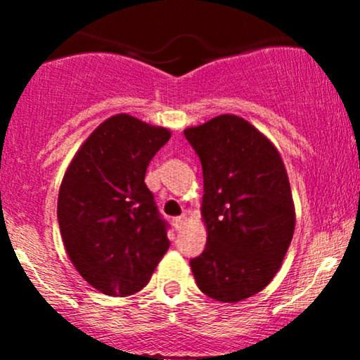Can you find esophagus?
<instances>
[{
	"mask_svg": "<svg viewBox=\"0 0 360 360\" xmlns=\"http://www.w3.org/2000/svg\"><path fill=\"white\" fill-rule=\"evenodd\" d=\"M183 223H184V217H176V218H172V226H174L176 230H179L181 226H183Z\"/></svg>",
	"mask_w": 360,
	"mask_h": 360,
	"instance_id": "esophagus-1",
	"label": "esophagus"
}]
</instances>
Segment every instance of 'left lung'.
Instances as JSON below:
<instances>
[{
	"label": "left lung",
	"mask_w": 360,
	"mask_h": 360,
	"mask_svg": "<svg viewBox=\"0 0 360 360\" xmlns=\"http://www.w3.org/2000/svg\"><path fill=\"white\" fill-rule=\"evenodd\" d=\"M203 167L206 247L189 260L198 288L235 303L271 283L295 233V206L276 147L249 122L220 115L186 128Z\"/></svg>",
	"instance_id": "1"
}]
</instances>
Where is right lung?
<instances>
[{
	"label": "right lung",
	"instance_id": "right-lung-1",
	"mask_svg": "<svg viewBox=\"0 0 360 360\" xmlns=\"http://www.w3.org/2000/svg\"><path fill=\"white\" fill-rule=\"evenodd\" d=\"M169 139L166 128L115 115L65 171L57 201L62 240L77 272L103 295L140 291L169 249V225L143 181Z\"/></svg>",
	"mask_w": 360,
	"mask_h": 360
}]
</instances>
